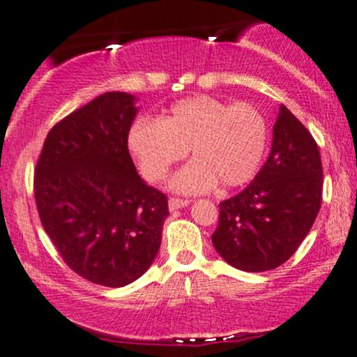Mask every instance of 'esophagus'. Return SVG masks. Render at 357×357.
Segmentation results:
<instances>
[{"label":"esophagus","instance_id":"esophagus-1","mask_svg":"<svg viewBox=\"0 0 357 357\" xmlns=\"http://www.w3.org/2000/svg\"><path fill=\"white\" fill-rule=\"evenodd\" d=\"M189 204H190L189 199H180V197H170V199H168V207H170V211L182 209V207H187Z\"/></svg>","mask_w":357,"mask_h":357}]
</instances>
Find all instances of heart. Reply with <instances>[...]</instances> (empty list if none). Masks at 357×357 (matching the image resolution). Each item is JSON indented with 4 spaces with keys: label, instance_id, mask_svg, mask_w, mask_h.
Segmentation results:
<instances>
[{
    "label": "heart",
    "instance_id": "obj_1",
    "mask_svg": "<svg viewBox=\"0 0 357 357\" xmlns=\"http://www.w3.org/2000/svg\"><path fill=\"white\" fill-rule=\"evenodd\" d=\"M268 136L265 116L251 104L192 96L175 102L162 121L136 119L128 146L150 182L165 178L190 148L194 160L172 177L170 189L199 194L218 182L226 189L250 182L265 158Z\"/></svg>",
    "mask_w": 357,
    "mask_h": 357
}]
</instances>
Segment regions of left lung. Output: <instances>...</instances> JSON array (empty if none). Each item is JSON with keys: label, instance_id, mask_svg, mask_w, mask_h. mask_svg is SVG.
Instances as JSON below:
<instances>
[{"label": "left lung", "instance_id": "left-lung-1", "mask_svg": "<svg viewBox=\"0 0 357 357\" xmlns=\"http://www.w3.org/2000/svg\"><path fill=\"white\" fill-rule=\"evenodd\" d=\"M322 177L314 136L282 104L266 163L246 189L219 204L215 251L251 273L283 265L317 218Z\"/></svg>", "mask_w": 357, "mask_h": 357}]
</instances>
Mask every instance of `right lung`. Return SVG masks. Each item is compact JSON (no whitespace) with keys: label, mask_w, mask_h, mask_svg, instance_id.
<instances>
[{"label":"right lung","mask_w":357,"mask_h":357,"mask_svg":"<svg viewBox=\"0 0 357 357\" xmlns=\"http://www.w3.org/2000/svg\"><path fill=\"white\" fill-rule=\"evenodd\" d=\"M136 111L126 92L98 96L52 128L35 167L43 229L66 265L96 285L138 280L162 243L167 195L143 182L128 150Z\"/></svg>","instance_id":"1"}]
</instances>
